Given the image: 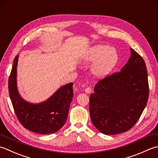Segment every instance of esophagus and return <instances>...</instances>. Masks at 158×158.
Returning a JSON list of instances; mask_svg holds the SVG:
<instances>
[{"mask_svg": "<svg viewBox=\"0 0 158 158\" xmlns=\"http://www.w3.org/2000/svg\"><path fill=\"white\" fill-rule=\"evenodd\" d=\"M85 92L87 93V94H90V93H91V92H92V89H91V88L90 87V86H89V87H86L85 89Z\"/></svg>", "mask_w": 158, "mask_h": 158, "instance_id": "esophagus-1", "label": "esophagus"}]
</instances>
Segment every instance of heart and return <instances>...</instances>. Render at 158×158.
I'll use <instances>...</instances> for the list:
<instances>
[{"label": "heart", "instance_id": "obj_1", "mask_svg": "<svg viewBox=\"0 0 158 158\" xmlns=\"http://www.w3.org/2000/svg\"><path fill=\"white\" fill-rule=\"evenodd\" d=\"M85 59L86 61L98 60L93 67V72L97 77H105L117 65L118 54L114 48L99 45L90 50Z\"/></svg>", "mask_w": 158, "mask_h": 158}]
</instances>
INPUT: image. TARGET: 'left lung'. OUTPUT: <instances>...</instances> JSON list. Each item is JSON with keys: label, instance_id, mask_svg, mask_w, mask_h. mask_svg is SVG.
<instances>
[{"label": "left lung", "instance_id": "obj_1", "mask_svg": "<svg viewBox=\"0 0 158 158\" xmlns=\"http://www.w3.org/2000/svg\"><path fill=\"white\" fill-rule=\"evenodd\" d=\"M119 72L98 81L89 99L93 124L106 135L125 132L136 123L147 104L149 89L144 60L130 48Z\"/></svg>", "mask_w": 158, "mask_h": 158}]
</instances>
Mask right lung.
<instances>
[{
  "label": "right lung",
  "instance_id": "1",
  "mask_svg": "<svg viewBox=\"0 0 158 158\" xmlns=\"http://www.w3.org/2000/svg\"><path fill=\"white\" fill-rule=\"evenodd\" d=\"M18 56H16L14 60L8 85L15 114L23 127L33 132L41 134L55 133L67 121L73 96V83L61 86L50 98L40 104L25 101L19 94L17 88Z\"/></svg>",
  "mask_w": 158,
  "mask_h": 158
}]
</instances>
